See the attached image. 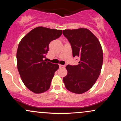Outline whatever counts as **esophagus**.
<instances>
[{
	"mask_svg": "<svg viewBox=\"0 0 121 121\" xmlns=\"http://www.w3.org/2000/svg\"><path fill=\"white\" fill-rule=\"evenodd\" d=\"M59 66L60 68H64L65 67V65H59Z\"/></svg>",
	"mask_w": 121,
	"mask_h": 121,
	"instance_id": "1",
	"label": "esophagus"
}]
</instances>
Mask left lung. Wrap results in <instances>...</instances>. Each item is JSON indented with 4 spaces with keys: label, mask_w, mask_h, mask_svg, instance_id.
Returning <instances> with one entry per match:
<instances>
[{
    "label": "left lung",
    "mask_w": 121,
    "mask_h": 121,
    "mask_svg": "<svg viewBox=\"0 0 121 121\" xmlns=\"http://www.w3.org/2000/svg\"><path fill=\"white\" fill-rule=\"evenodd\" d=\"M71 45L73 56L79 57L77 65H68L63 82L67 90L82 94L90 89L99 77L103 63V51L97 37L84 28L63 30Z\"/></svg>",
    "instance_id": "8db88e82"
}]
</instances>
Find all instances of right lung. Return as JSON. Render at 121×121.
Listing matches in <instances>:
<instances>
[{"mask_svg": "<svg viewBox=\"0 0 121 121\" xmlns=\"http://www.w3.org/2000/svg\"><path fill=\"white\" fill-rule=\"evenodd\" d=\"M62 30L37 27L23 37L16 53L17 66L22 81L35 93L48 91L59 65L47 61L49 44L61 35Z\"/></svg>", "mask_w": 121, "mask_h": 121, "instance_id": "obj_1", "label": "right lung"}]
</instances>
